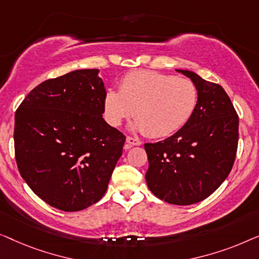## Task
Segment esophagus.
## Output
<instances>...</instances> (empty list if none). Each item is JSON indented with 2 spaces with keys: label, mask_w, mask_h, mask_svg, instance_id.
<instances>
[{
  "label": "esophagus",
  "mask_w": 259,
  "mask_h": 259,
  "mask_svg": "<svg viewBox=\"0 0 259 259\" xmlns=\"http://www.w3.org/2000/svg\"><path fill=\"white\" fill-rule=\"evenodd\" d=\"M142 142L138 138H134L128 136L125 140V149H129L131 147H135V145H141Z\"/></svg>",
  "instance_id": "1"
}]
</instances>
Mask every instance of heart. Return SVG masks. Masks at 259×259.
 I'll return each mask as SVG.
<instances>
[{"label": "heart", "mask_w": 259, "mask_h": 259, "mask_svg": "<svg viewBox=\"0 0 259 259\" xmlns=\"http://www.w3.org/2000/svg\"><path fill=\"white\" fill-rule=\"evenodd\" d=\"M198 89L191 79L158 71L140 70L125 75L119 90H107L103 112L112 126L133 114L135 131L150 137H167L190 121L197 108Z\"/></svg>", "instance_id": "b5f03b06"}]
</instances>
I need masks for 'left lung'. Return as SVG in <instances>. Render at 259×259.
<instances>
[{"label": "left lung", "mask_w": 259, "mask_h": 259, "mask_svg": "<svg viewBox=\"0 0 259 259\" xmlns=\"http://www.w3.org/2000/svg\"><path fill=\"white\" fill-rule=\"evenodd\" d=\"M182 72L198 89L197 108L190 121L172 136L145 143L148 188L162 201L190 205L216 191L234 165L238 144V116L220 84L194 71Z\"/></svg>", "instance_id": "obj_1"}]
</instances>
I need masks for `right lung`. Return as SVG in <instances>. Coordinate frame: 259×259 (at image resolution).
I'll list each match as a JSON object with an SVG mask.
<instances>
[{
	"label": "right lung",
	"mask_w": 259,
	"mask_h": 259,
	"mask_svg": "<svg viewBox=\"0 0 259 259\" xmlns=\"http://www.w3.org/2000/svg\"><path fill=\"white\" fill-rule=\"evenodd\" d=\"M98 69L42 82L15 114V157L29 188L49 205L79 211L103 197L125 137L103 118Z\"/></svg>",
	"instance_id": "add662e5"
}]
</instances>
